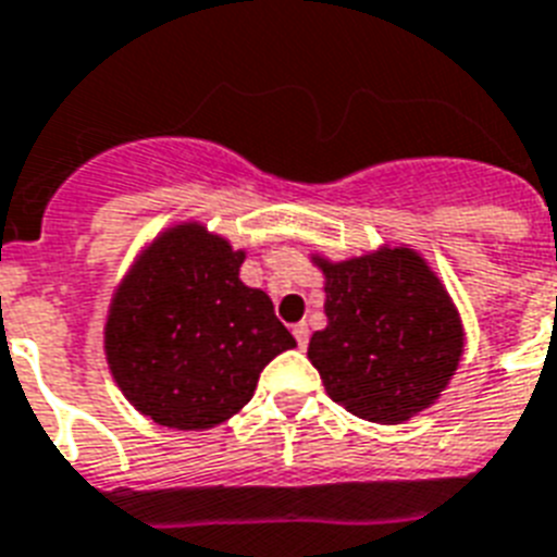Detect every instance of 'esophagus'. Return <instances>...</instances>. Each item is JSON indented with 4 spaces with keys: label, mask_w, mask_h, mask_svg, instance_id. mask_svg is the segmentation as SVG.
I'll return each mask as SVG.
<instances>
[{
    "label": "esophagus",
    "mask_w": 557,
    "mask_h": 557,
    "mask_svg": "<svg viewBox=\"0 0 557 557\" xmlns=\"http://www.w3.org/2000/svg\"><path fill=\"white\" fill-rule=\"evenodd\" d=\"M292 332H294V337H297V346H300V349H306V346H309V325L297 323Z\"/></svg>",
    "instance_id": "obj_1"
}]
</instances>
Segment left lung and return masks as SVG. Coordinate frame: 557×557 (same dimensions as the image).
Segmentation results:
<instances>
[{
    "mask_svg": "<svg viewBox=\"0 0 557 557\" xmlns=\"http://www.w3.org/2000/svg\"><path fill=\"white\" fill-rule=\"evenodd\" d=\"M323 271L329 323L309 360L334 404L372 420L406 423L435 404L463 357V320L426 257L388 246L349 260L311 255Z\"/></svg>",
    "mask_w": 557,
    "mask_h": 557,
    "instance_id": "8db88e82",
    "label": "left lung"
}]
</instances>
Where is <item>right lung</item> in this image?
<instances>
[{
    "mask_svg": "<svg viewBox=\"0 0 557 557\" xmlns=\"http://www.w3.org/2000/svg\"><path fill=\"white\" fill-rule=\"evenodd\" d=\"M246 248L197 220L174 223L148 243L111 294L106 360L139 414L180 432L234 418L292 332L271 297L239 280Z\"/></svg>",
    "mask_w": 557,
    "mask_h": 557,
    "instance_id": "obj_1",
    "label": "right lung"
}]
</instances>
